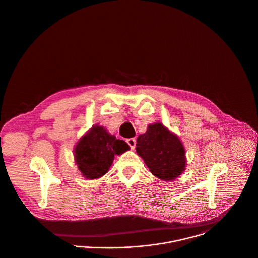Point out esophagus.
Segmentation results:
<instances>
[{"label": "esophagus", "mask_w": 258, "mask_h": 258, "mask_svg": "<svg viewBox=\"0 0 258 258\" xmlns=\"http://www.w3.org/2000/svg\"><path fill=\"white\" fill-rule=\"evenodd\" d=\"M126 144L130 146V148L132 149V150H135V148H136V144H137V141H136V139H127L126 140Z\"/></svg>", "instance_id": "1"}]
</instances>
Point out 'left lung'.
<instances>
[{
    "label": "left lung",
    "instance_id": "left-lung-1",
    "mask_svg": "<svg viewBox=\"0 0 258 258\" xmlns=\"http://www.w3.org/2000/svg\"><path fill=\"white\" fill-rule=\"evenodd\" d=\"M137 153L156 177L170 181L185 167V152L179 139L161 123L150 124L137 141Z\"/></svg>",
    "mask_w": 258,
    "mask_h": 258
}]
</instances>
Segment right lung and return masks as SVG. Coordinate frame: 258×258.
<instances>
[{
  "label": "right lung",
  "instance_id": "1",
  "mask_svg": "<svg viewBox=\"0 0 258 258\" xmlns=\"http://www.w3.org/2000/svg\"><path fill=\"white\" fill-rule=\"evenodd\" d=\"M130 150L127 144L109 135L103 126H94L81 139L75 149V157L83 175L90 179L103 176L115 155Z\"/></svg>",
  "mask_w": 258,
  "mask_h": 258
}]
</instances>
